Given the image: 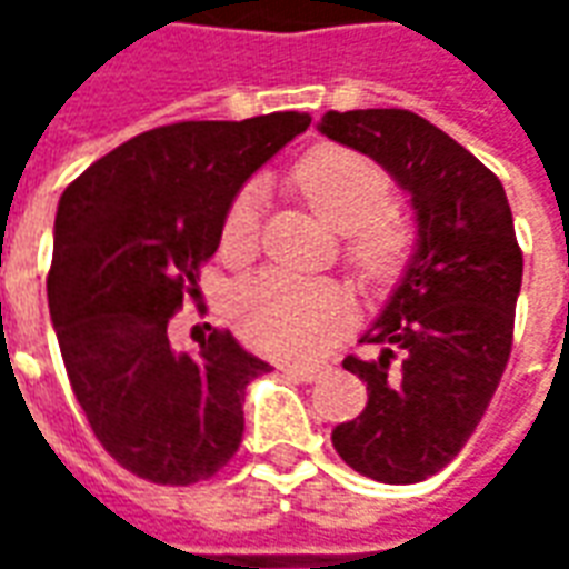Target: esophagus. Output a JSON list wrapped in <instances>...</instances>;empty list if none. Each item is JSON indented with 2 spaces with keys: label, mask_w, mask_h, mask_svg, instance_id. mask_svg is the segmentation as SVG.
I'll return each mask as SVG.
<instances>
[{
  "label": "esophagus",
  "mask_w": 569,
  "mask_h": 569,
  "mask_svg": "<svg viewBox=\"0 0 569 569\" xmlns=\"http://www.w3.org/2000/svg\"><path fill=\"white\" fill-rule=\"evenodd\" d=\"M283 375H289V378H296V381H317L322 375V366H283Z\"/></svg>",
  "instance_id": "esophagus-1"
}]
</instances>
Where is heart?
I'll list each match as a JSON object with an SVG mask.
<instances>
[{
	"instance_id": "1",
	"label": "heart",
	"mask_w": 569,
	"mask_h": 569,
	"mask_svg": "<svg viewBox=\"0 0 569 569\" xmlns=\"http://www.w3.org/2000/svg\"><path fill=\"white\" fill-rule=\"evenodd\" d=\"M296 186L326 222L345 231V256L366 280L396 271L408 249V224L390 207L393 182L381 163L345 146H320L296 167ZM261 191L243 188L222 222V252L247 259L259 237ZM231 320L243 341L271 357L320 353L347 320L350 292L338 280L264 271L237 286Z\"/></svg>"
}]
</instances>
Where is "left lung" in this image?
<instances>
[{
    "label": "left lung",
    "mask_w": 569,
    "mask_h": 569,
    "mask_svg": "<svg viewBox=\"0 0 569 569\" xmlns=\"http://www.w3.org/2000/svg\"><path fill=\"white\" fill-rule=\"evenodd\" d=\"M320 130L381 163L418 219L406 277L362 335L381 353L345 359L369 402L332 429L359 476L415 485L460 453L512 353L525 271L512 210L472 151L408 109L326 112Z\"/></svg>",
    "instance_id": "left-lung-1"
}]
</instances>
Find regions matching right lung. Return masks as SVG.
Returning <instances> with one entry per match:
<instances>
[{"label":"right lung","instance_id":"obj_1","mask_svg":"<svg viewBox=\"0 0 569 569\" xmlns=\"http://www.w3.org/2000/svg\"><path fill=\"white\" fill-rule=\"evenodd\" d=\"M310 124L305 112L179 121L118 146L63 191L48 308L93 436L133 476L194 485L243 439L247 383L271 371L212 329L194 353L167 326L200 298L240 186Z\"/></svg>","mask_w":569,"mask_h":569}]
</instances>
